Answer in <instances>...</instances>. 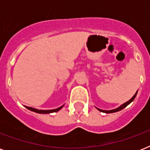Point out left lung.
Listing matches in <instances>:
<instances>
[{
	"mask_svg": "<svg viewBox=\"0 0 150 150\" xmlns=\"http://www.w3.org/2000/svg\"><path fill=\"white\" fill-rule=\"evenodd\" d=\"M136 94H137V93L133 96V97L132 99H131L130 100H128V102H126L125 103H124L123 105H121V107H119L118 108H117V109H114V110H100V109H98L101 112H104V113H107V114H110V113H114V112H117L119 111V110H121L122 109H124L125 107H126L127 106H128L129 103H131L132 102L133 100H134V99L135 98V96H136Z\"/></svg>",
	"mask_w": 150,
	"mask_h": 150,
	"instance_id": "left-lung-1",
	"label": "left lung"
}]
</instances>
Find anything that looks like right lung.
Returning a JSON list of instances; mask_svg holds the SVG:
<instances>
[{"mask_svg":"<svg viewBox=\"0 0 150 150\" xmlns=\"http://www.w3.org/2000/svg\"><path fill=\"white\" fill-rule=\"evenodd\" d=\"M63 107V106H62ZM62 107H59V108H57V109L54 110H37L35 109V108H33V107H25L27 109H29V110H32V111L36 112V113H39V114H50V113H53V112H57L60 110L62 108Z\"/></svg>","mask_w":150,"mask_h":150,"instance_id":"right-lung-1","label":"right lung"}]
</instances>
